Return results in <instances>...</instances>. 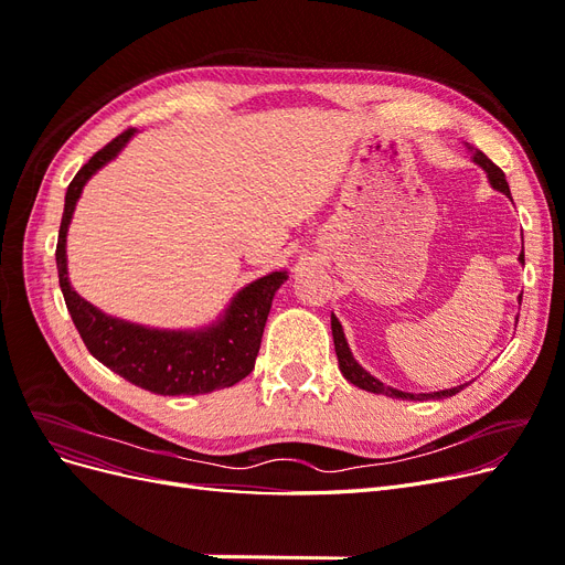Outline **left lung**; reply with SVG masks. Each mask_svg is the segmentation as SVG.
<instances>
[{
    "label": "left lung",
    "instance_id": "left-lung-1",
    "mask_svg": "<svg viewBox=\"0 0 565 565\" xmlns=\"http://www.w3.org/2000/svg\"><path fill=\"white\" fill-rule=\"evenodd\" d=\"M473 160L486 169V172H488V179H490V183H492V188H498V191H502L504 195H509V198H511V193H509V183H507V179H504V172H502V169H500L498 164H494L488 156H483L481 150L476 152ZM519 262H521V264H525V259H523V252H521V256H519ZM332 337H334V351H337V358H339V370H341V374H344V377H347L351 384H355L358 388H365V391H372V393H386V396H391V398H403V401L448 398V396H455V393H459L461 388H465V386H455V388L436 391V393H419V396H415V393H405V391H398V388L384 386L380 380H374L370 372H365L361 365H358V363L353 361V355H351L349 344H347V339H344V332H341V324H339V320H337L334 316H332Z\"/></svg>",
    "mask_w": 565,
    "mask_h": 565
}]
</instances>
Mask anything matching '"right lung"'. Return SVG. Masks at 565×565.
<instances>
[{
    "label": "right lung",
    "instance_id": "add662e5",
    "mask_svg": "<svg viewBox=\"0 0 565 565\" xmlns=\"http://www.w3.org/2000/svg\"><path fill=\"white\" fill-rule=\"evenodd\" d=\"M131 134L134 129H127L115 136L67 185L56 245L58 282L67 311H71L84 347L96 361L134 386L158 393V396H198V393L233 386L254 370L273 297L287 280L285 270L270 273L245 287L233 299L226 318L200 332L148 330L141 324L110 318L89 301H84L67 280L65 233L71 226L77 198L89 177L122 150Z\"/></svg>",
    "mask_w": 565,
    "mask_h": 565
}]
</instances>
